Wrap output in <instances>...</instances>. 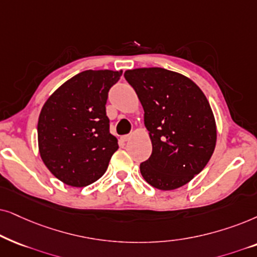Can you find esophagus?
I'll use <instances>...</instances> for the list:
<instances>
[{
	"mask_svg": "<svg viewBox=\"0 0 257 257\" xmlns=\"http://www.w3.org/2000/svg\"><path fill=\"white\" fill-rule=\"evenodd\" d=\"M129 139H131V135H123V136H121V141L122 142L129 141Z\"/></svg>",
	"mask_w": 257,
	"mask_h": 257,
	"instance_id": "esophagus-1",
	"label": "esophagus"
}]
</instances>
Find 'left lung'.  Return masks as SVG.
Listing matches in <instances>:
<instances>
[{
	"mask_svg": "<svg viewBox=\"0 0 257 257\" xmlns=\"http://www.w3.org/2000/svg\"><path fill=\"white\" fill-rule=\"evenodd\" d=\"M152 140V155L140 164L160 190L184 186L202 172L216 146V122L206 95L189 77L163 68L126 70Z\"/></svg>",
	"mask_w": 257,
	"mask_h": 257,
	"instance_id": "left-lung-1",
	"label": "left lung"
}]
</instances>
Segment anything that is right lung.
<instances>
[{
  "instance_id": "obj_1",
  "label": "right lung",
  "mask_w": 257,
  "mask_h": 257,
  "mask_svg": "<svg viewBox=\"0 0 257 257\" xmlns=\"http://www.w3.org/2000/svg\"><path fill=\"white\" fill-rule=\"evenodd\" d=\"M122 70H85L56 89L37 123L41 159L50 173L71 187L94 183L105 173L117 139L109 132L108 91Z\"/></svg>"
}]
</instances>
